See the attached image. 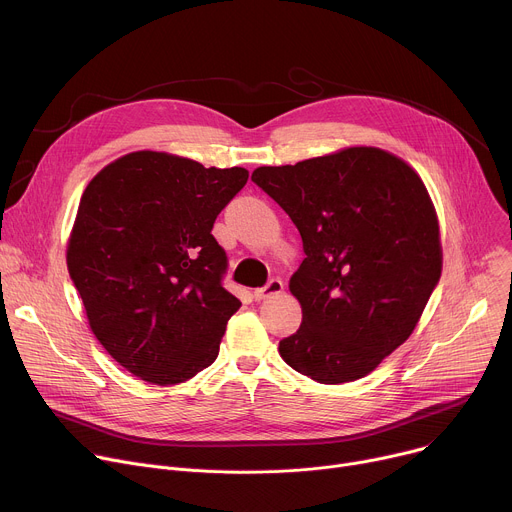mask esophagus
<instances>
[{
    "instance_id": "34e87169",
    "label": "esophagus",
    "mask_w": 512,
    "mask_h": 512,
    "mask_svg": "<svg viewBox=\"0 0 512 512\" xmlns=\"http://www.w3.org/2000/svg\"><path fill=\"white\" fill-rule=\"evenodd\" d=\"M282 290H284L282 280L272 278L266 286H262V288H256V290H254V298H256V300H264V298H270V296H274V294H280Z\"/></svg>"
}]
</instances>
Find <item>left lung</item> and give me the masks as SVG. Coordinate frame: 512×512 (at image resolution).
<instances>
[{"mask_svg": "<svg viewBox=\"0 0 512 512\" xmlns=\"http://www.w3.org/2000/svg\"><path fill=\"white\" fill-rule=\"evenodd\" d=\"M252 181L288 214L306 254L288 284L302 323L280 357L319 383L365 377L414 333L442 274L424 181L377 147L258 167Z\"/></svg>", "mask_w": 512, "mask_h": 512, "instance_id": "left-lung-1", "label": "left lung"}]
</instances>
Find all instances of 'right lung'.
<instances>
[{
    "label": "right lung",
    "mask_w": 512,
    "mask_h": 512,
    "mask_svg": "<svg viewBox=\"0 0 512 512\" xmlns=\"http://www.w3.org/2000/svg\"><path fill=\"white\" fill-rule=\"evenodd\" d=\"M246 181L244 167L135 151L86 185L68 272L94 337L135 377L175 385L216 361L242 302L212 228Z\"/></svg>",
    "instance_id": "add662e5"
}]
</instances>
